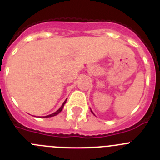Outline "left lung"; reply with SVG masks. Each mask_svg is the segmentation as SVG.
Returning <instances> with one entry per match:
<instances>
[{"instance_id": "left-lung-1", "label": "left lung", "mask_w": 160, "mask_h": 160, "mask_svg": "<svg viewBox=\"0 0 160 160\" xmlns=\"http://www.w3.org/2000/svg\"><path fill=\"white\" fill-rule=\"evenodd\" d=\"M91 112H92V111H91ZM93 113V112H92ZM93 114H94V113H93Z\"/></svg>"}]
</instances>
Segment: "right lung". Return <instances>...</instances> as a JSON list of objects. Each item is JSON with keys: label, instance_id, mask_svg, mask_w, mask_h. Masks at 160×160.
I'll return each mask as SVG.
<instances>
[{"label": "right lung", "instance_id": "1", "mask_svg": "<svg viewBox=\"0 0 160 160\" xmlns=\"http://www.w3.org/2000/svg\"><path fill=\"white\" fill-rule=\"evenodd\" d=\"M66 100L64 102H63V104H62V107H61L60 108H59L58 110V111H56V112L53 113V114H49V115H47V116H46V118H49V117H53V116H55V115H57V114H58L59 113L61 112V111H62L63 107H64V105H65V103H66Z\"/></svg>", "mask_w": 160, "mask_h": 160}]
</instances>
